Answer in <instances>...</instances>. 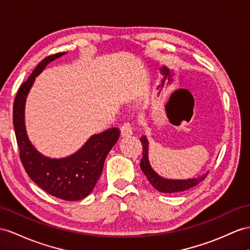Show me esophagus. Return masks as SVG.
<instances>
[{
  "label": "esophagus",
  "instance_id": "obj_1",
  "mask_svg": "<svg viewBox=\"0 0 250 250\" xmlns=\"http://www.w3.org/2000/svg\"><path fill=\"white\" fill-rule=\"evenodd\" d=\"M121 136L123 137H127V136H131L133 134V127L132 125L130 123H125L124 124V125L121 126Z\"/></svg>",
  "mask_w": 250,
  "mask_h": 250
}]
</instances>
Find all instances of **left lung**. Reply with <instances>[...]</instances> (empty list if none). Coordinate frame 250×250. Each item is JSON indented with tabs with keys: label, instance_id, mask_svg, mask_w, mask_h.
Returning <instances> with one entry per match:
<instances>
[{
	"label": "left lung",
	"instance_id": "8db88e82",
	"mask_svg": "<svg viewBox=\"0 0 250 250\" xmlns=\"http://www.w3.org/2000/svg\"><path fill=\"white\" fill-rule=\"evenodd\" d=\"M140 142L143 145V158L140 162V169L143 170L145 175L148 178L150 184L159 192L163 193H177V192H182L185 190H188L192 187L196 186L198 183H201L206 178L207 173L197 177V178H190V180H167L159 176L156 172L152 169L149 157H148V140L146 136H142Z\"/></svg>",
	"mask_w": 250,
	"mask_h": 250
}]
</instances>
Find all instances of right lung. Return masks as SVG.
I'll return each mask as SVG.
<instances>
[{"mask_svg": "<svg viewBox=\"0 0 250 250\" xmlns=\"http://www.w3.org/2000/svg\"><path fill=\"white\" fill-rule=\"evenodd\" d=\"M65 53L43 59L19 88L14 102V126L23 167L30 180L48 194L64 201H79L87 196L99 180L105 157L119 138L120 131L112 127L89 137L80 150L64 158H49L38 152L25 129V102L36 77L49 62Z\"/></svg>", "mask_w": 250, "mask_h": 250, "instance_id": "right-lung-1", "label": "right lung"}]
</instances>
